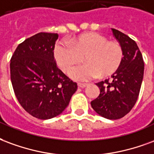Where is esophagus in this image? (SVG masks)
<instances>
[{"label":"esophagus","mask_w":154,"mask_h":154,"mask_svg":"<svg viewBox=\"0 0 154 154\" xmlns=\"http://www.w3.org/2000/svg\"><path fill=\"white\" fill-rule=\"evenodd\" d=\"M78 86L79 88H85V87L87 86V84H85V83H79Z\"/></svg>","instance_id":"esophagus-1"}]
</instances>
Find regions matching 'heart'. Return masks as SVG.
Masks as SVG:
<instances>
[{"label":"heart","instance_id":"1","mask_svg":"<svg viewBox=\"0 0 154 154\" xmlns=\"http://www.w3.org/2000/svg\"><path fill=\"white\" fill-rule=\"evenodd\" d=\"M57 63L65 73H69L84 60L82 66L76 67L70 75L77 80L106 77L115 73L121 66L124 52L118 42L108 41L97 32H88L68 42H58L54 49Z\"/></svg>","mask_w":154,"mask_h":154}]
</instances>
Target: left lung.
<instances>
[{"label": "left lung", "instance_id": "1", "mask_svg": "<svg viewBox=\"0 0 154 154\" xmlns=\"http://www.w3.org/2000/svg\"><path fill=\"white\" fill-rule=\"evenodd\" d=\"M112 32L123 49V60L112 79L96 84L100 88V94L91 102V106L103 117L116 120L130 112L136 103L143 80L144 63L133 39L115 29Z\"/></svg>", "mask_w": 154, "mask_h": 154}]
</instances>
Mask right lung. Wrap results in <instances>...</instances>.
<instances>
[{
    "label": "right lung",
    "mask_w": 154,
    "mask_h": 154,
    "mask_svg": "<svg viewBox=\"0 0 154 154\" xmlns=\"http://www.w3.org/2000/svg\"><path fill=\"white\" fill-rule=\"evenodd\" d=\"M57 33L38 32L19 44L11 59L15 97L27 112L41 120L60 115L77 90V84L57 66Z\"/></svg>",
    "instance_id": "obj_1"
}]
</instances>
